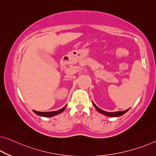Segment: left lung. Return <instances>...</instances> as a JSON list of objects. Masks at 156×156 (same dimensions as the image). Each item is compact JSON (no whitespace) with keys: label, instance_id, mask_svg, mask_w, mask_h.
Returning a JSON list of instances; mask_svg holds the SVG:
<instances>
[{"label":"left lung","instance_id":"8db88e82","mask_svg":"<svg viewBox=\"0 0 156 156\" xmlns=\"http://www.w3.org/2000/svg\"><path fill=\"white\" fill-rule=\"evenodd\" d=\"M93 105H94V106L95 107V108L97 109V111H99V113H101V114H104L105 115H107V116H110V117H118V116H121L123 114H125V113L127 112L129 110V108L127 109V110L125 111H115V112H106V111H104L103 110H101V109H100L99 108L97 107V106L95 105V104L93 103Z\"/></svg>","mask_w":156,"mask_h":156}]
</instances>
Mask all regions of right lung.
<instances>
[{
	"label": "right lung",
	"mask_w": 156,
	"mask_h": 156,
	"mask_svg": "<svg viewBox=\"0 0 156 156\" xmlns=\"http://www.w3.org/2000/svg\"><path fill=\"white\" fill-rule=\"evenodd\" d=\"M66 105L62 108L59 109V110L55 111H50V112H40V111H36L34 110V112L36 113V115H40V116H43V117H52V116L56 115L59 114V113H62V111H63L64 109L66 108Z\"/></svg>",
	"instance_id": "obj_1"
}]
</instances>
